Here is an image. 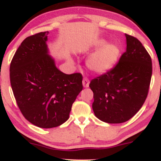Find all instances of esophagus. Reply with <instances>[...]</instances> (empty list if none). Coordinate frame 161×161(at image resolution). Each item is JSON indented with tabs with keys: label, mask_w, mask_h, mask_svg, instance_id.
<instances>
[{
	"label": "esophagus",
	"mask_w": 161,
	"mask_h": 161,
	"mask_svg": "<svg viewBox=\"0 0 161 161\" xmlns=\"http://www.w3.org/2000/svg\"><path fill=\"white\" fill-rule=\"evenodd\" d=\"M90 84V80L87 79V78H84L83 80H82V85H83L84 87H88Z\"/></svg>",
	"instance_id": "34e87169"
}]
</instances>
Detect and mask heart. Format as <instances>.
<instances>
[{"label": "heart", "mask_w": 161, "mask_h": 161, "mask_svg": "<svg viewBox=\"0 0 161 161\" xmlns=\"http://www.w3.org/2000/svg\"><path fill=\"white\" fill-rule=\"evenodd\" d=\"M94 51L86 60L90 70L103 73L114 67L120 55L119 47L115 43H106L104 39H97L91 43Z\"/></svg>", "instance_id": "b5f03b06"}]
</instances>
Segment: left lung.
I'll use <instances>...</instances> for the list:
<instances>
[{
	"instance_id": "1",
	"label": "left lung",
	"mask_w": 161,
	"mask_h": 161,
	"mask_svg": "<svg viewBox=\"0 0 161 161\" xmlns=\"http://www.w3.org/2000/svg\"><path fill=\"white\" fill-rule=\"evenodd\" d=\"M126 51L119 62L104 75L92 79V104L98 119L118 124L133 118L143 106L151 82L152 59L136 38L125 34Z\"/></svg>"
}]
</instances>
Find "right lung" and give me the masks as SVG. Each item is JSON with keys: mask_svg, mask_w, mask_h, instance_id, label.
Wrapping results in <instances>:
<instances>
[{"mask_svg": "<svg viewBox=\"0 0 161 161\" xmlns=\"http://www.w3.org/2000/svg\"><path fill=\"white\" fill-rule=\"evenodd\" d=\"M48 31L28 36L10 64V83L16 104L29 122L40 128L67 121L82 90L80 73L67 75L55 67L47 46Z\"/></svg>", "mask_w": 161, "mask_h": 161, "instance_id": "obj_1", "label": "right lung"}]
</instances>
